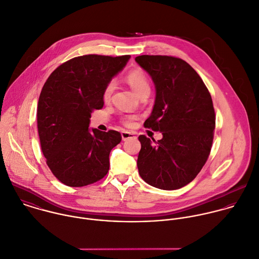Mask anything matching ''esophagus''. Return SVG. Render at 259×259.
<instances>
[{"label": "esophagus", "mask_w": 259, "mask_h": 259, "mask_svg": "<svg viewBox=\"0 0 259 259\" xmlns=\"http://www.w3.org/2000/svg\"><path fill=\"white\" fill-rule=\"evenodd\" d=\"M121 136H122V140L126 141V140H128L130 138H134L135 134L133 132H129V131H122L121 132Z\"/></svg>", "instance_id": "esophagus-1"}]
</instances>
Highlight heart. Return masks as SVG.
<instances>
[{
  "instance_id": "1",
  "label": "heart",
  "mask_w": 259,
  "mask_h": 259,
  "mask_svg": "<svg viewBox=\"0 0 259 259\" xmlns=\"http://www.w3.org/2000/svg\"><path fill=\"white\" fill-rule=\"evenodd\" d=\"M126 80L129 83V85L133 89V91L139 96L143 93H149L150 92V83L148 80L147 75L142 69H133L126 75ZM115 89V81L111 80L109 81L103 92V98L104 100H109L113 91ZM137 118L135 116H129L124 120V124L127 126H132Z\"/></svg>"
}]
</instances>
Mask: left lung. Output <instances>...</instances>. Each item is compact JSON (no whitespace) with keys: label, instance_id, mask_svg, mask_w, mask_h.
<instances>
[{"label":"left lung","instance_id":"obj_1","mask_svg":"<svg viewBox=\"0 0 259 259\" xmlns=\"http://www.w3.org/2000/svg\"><path fill=\"white\" fill-rule=\"evenodd\" d=\"M135 61L151 76L156 91L144 127L162 133L158 141L138 137L139 175L154 188L181 189L198 176L212 148L216 118L211 95L197 71L181 58L140 55Z\"/></svg>","mask_w":259,"mask_h":259}]
</instances>
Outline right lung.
Masks as SVG:
<instances>
[{"label":"right lung","instance_id":"right-lung-1","mask_svg":"<svg viewBox=\"0 0 259 259\" xmlns=\"http://www.w3.org/2000/svg\"><path fill=\"white\" fill-rule=\"evenodd\" d=\"M130 57L77 56L59 65L45 81L37 106L40 145L48 167L65 186L84 187L108 174L110 152L122 137L115 130L90 129V118L103 108L106 84Z\"/></svg>","mask_w":259,"mask_h":259}]
</instances>
